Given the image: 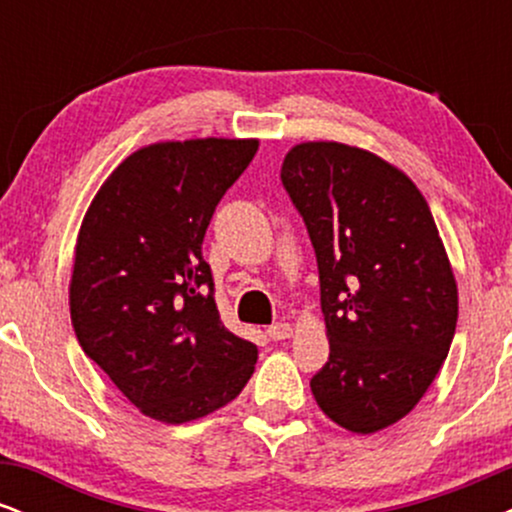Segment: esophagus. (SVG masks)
Wrapping results in <instances>:
<instances>
[{"instance_id": "obj_1", "label": "esophagus", "mask_w": 512, "mask_h": 512, "mask_svg": "<svg viewBox=\"0 0 512 512\" xmlns=\"http://www.w3.org/2000/svg\"><path fill=\"white\" fill-rule=\"evenodd\" d=\"M269 339H274V342H281V339H289L293 334V327L289 325V322H276V325H272L267 330Z\"/></svg>"}]
</instances>
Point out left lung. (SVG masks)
<instances>
[{
    "label": "left lung",
    "instance_id": "obj_1",
    "mask_svg": "<svg viewBox=\"0 0 512 512\" xmlns=\"http://www.w3.org/2000/svg\"><path fill=\"white\" fill-rule=\"evenodd\" d=\"M281 182L320 272L330 361L315 402L346 431L397 424L448 356L457 284L436 221L402 170L358 146L296 144Z\"/></svg>",
    "mask_w": 512,
    "mask_h": 512
}]
</instances>
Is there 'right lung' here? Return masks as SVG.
I'll use <instances>...</instances> for the list:
<instances>
[{
  "mask_svg": "<svg viewBox=\"0 0 512 512\" xmlns=\"http://www.w3.org/2000/svg\"><path fill=\"white\" fill-rule=\"evenodd\" d=\"M257 139L134 151L93 197L74 250L69 310L84 354L144 416L187 424L226 407L257 346L223 327L202 243Z\"/></svg>",
  "mask_w": 512,
  "mask_h": 512,
  "instance_id": "obj_1",
  "label": "right lung"
}]
</instances>
